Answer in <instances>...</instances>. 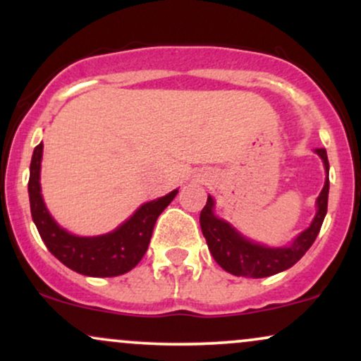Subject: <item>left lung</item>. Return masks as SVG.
<instances>
[{"label": "left lung", "instance_id": "1", "mask_svg": "<svg viewBox=\"0 0 361 361\" xmlns=\"http://www.w3.org/2000/svg\"><path fill=\"white\" fill-rule=\"evenodd\" d=\"M316 152L324 163L326 173H329L326 149H316ZM327 195H329V176L326 178L324 188L317 197V212L312 224L304 233L297 235V239L290 246L267 247L246 239L231 224L214 214V198L210 195L207 198V205L200 212L202 233L214 259L226 271L235 276H247V279L271 276L293 267L316 241L327 212Z\"/></svg>", "mask_w": 361, "mask_h": 361}]
</instances>
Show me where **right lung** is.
I'll use <instances>...</instances> for the list:
<instances>
[{
	"instance_id": "obj_1",
	"label": "right lung",
	"mask_w": 361,
	"mask_h": 361,
	"mask_svg": "<svg viewBox=\"0 0 361 361\" xmlns=\"http://www.w3.org/2000/svg\"><path fill=\"white\" fill-rule=\"evenodd\" d=\"M44 144L34 149L28 180L30 210L37 231L47 250L73 271L86 276H118L130 271L146 255L154 224L166 207L176 197L178 190L156 200L140 205L135 214L114 233L81 238L68 233L52 219L40 193V161Z\"/></svg>"
}]
</instances>
